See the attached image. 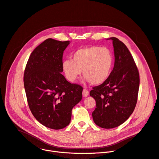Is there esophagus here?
<instances>
[{
    "instance_id": "1",
    "label": "esophagus",
    "mask_w": 159,
    "mask_h": 159,
    "mask_svg": "<svg viewBox=\"0 0 159 159\" xmlns=\"http://www.w3.org/2000/svg\"><path fill=\"white\" fill-rule=\"evenodd\" d=\"M89 91L86 89H83V91H82V95L84 97H86L89 95Z\"/></svg>"
}]
</instances>
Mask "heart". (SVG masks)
<instances>
[{"label":"heart","mask_w":159,"mask_h":159,"mask_svg":"<svg viewBox=\"0 0 159 159\" xmlns=\"http://www.w3.org/2000/svg\"><path fill=\"white\" fill-rule=\"evenodd\" d=\"M73 59H66L62 69L70 81L76 80L82 73L93 85L102 84L110 77L114 65V57L106 47L91 46L81 48L72 55Z\"/></svg>","instance_id":"1"}]
</instances>
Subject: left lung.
I'll list each match as a JSON object with an SVG mask.
<instances>
[{
  "mask_svg": "<svg viewBox=\"0 0 159 159\" xmlns=\"http://www.w3.org/2000/svg\"><path fill=\"white\" fill-rule=\"evenodd\" d=\"M115 64L110 77L95 86L89 95L96 101L92 113L94 122L99 127L111 129L126 121L137 104L139 89V73L129 49L122 42L111 37Z\"/></svg>",
  "mask_w": 159,
  "mask_h": 159,
  "instance_id": "obj_1",
  "label": "left lung"
}]
</instances>
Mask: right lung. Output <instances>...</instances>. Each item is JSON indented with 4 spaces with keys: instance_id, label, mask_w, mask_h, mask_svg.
I'll return each mask as SVG.
<instances>
[{
    "instance_id": "right-lung-1",
    "label": "right lung",
    "mask_w": 159,
    "mask_h": 159,
    "mask_svg": "<svg viewBox=\"0 0 159 159\" xmlns=\"http://www.w3.org/2000/svg\"><path fill=\"white\" fill-rule=\"evenodd\" d=\"M70 41L48 39L31 53L24 74L30 109L44 126L61 129L70 124L73 107L82 99V87L61 73L62 55Z\"/></svg>"
}]
</instances>
